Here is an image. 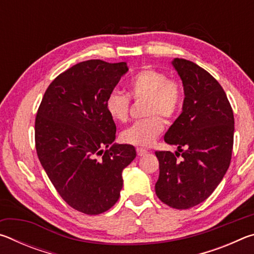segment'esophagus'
<instances>
[{
  "instance_id": "esophagus-1",
  "label": "esophagus",
  "mask_w": 254,
  "mask_h": 254,
  "mask_svg": "<svg viewBox=\"0 0 254 254\" xmlns=\"http://www.w3.org/2000/svg\"><path fill=\"white\" fill-rule=\"evenodd\" d=\"M136 153H137V156L141 157V156H144V154H147L148 151L143 148H136Z\"/></svg>"
}]
</instances>
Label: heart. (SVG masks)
<instances>
[{
    "label": "heart",
    "mask_w": 254,
    "mask_h": 254,
    "mask_svg": "<svg viewBox=\"0 0 254 254\" xmlns=\"http://www.w3.org/2000/svg\"><path fill=\"white\" fill-rule=\"evenodd\" d=\"M183 87L180 81L168 77L165 71L145 67L133 75L127 83V95L112 92L106 97L105 107L110 117L117 122L127 121L130 113V98L144 100L143 114L147 118L139 120L121 133L126 143L149 145L160 134L166 120L174 119L183 105Z\"/></svg>",
    "instance_id": "b5f03b06"
}]
</instances>
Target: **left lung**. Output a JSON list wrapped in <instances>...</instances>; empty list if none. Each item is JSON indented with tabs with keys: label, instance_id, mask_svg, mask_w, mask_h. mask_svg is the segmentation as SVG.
Here are the masks:
<instances>
[{
	"label": "left lung",
	"instance_id": "obj_1",
	"mask_svg": "<svg viewBox=\"0 0 254 254\" xmlns=\"http://www.w3.org/2000/svg\"><path fill=\"white\" fill-rule=\"evenodd\" d=\"M173 65L184 84L183 112L166 132L178 151H156V194L177 209L200 204L229 169L234 140V115L220 83L195 63L176 58Z\"/></svg>",
	"mask_w": 254,
	"mask_h": 254
}]
</instances>
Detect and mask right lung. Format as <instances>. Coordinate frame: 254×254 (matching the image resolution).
<instances>
[{
	"mask_svg": "<svg viewBox=\"0 0 254 254\" xmlns=\"http://www.w3.org/2000/svg\"><path fill=\"white\" fill-rule=\"evenodd\" d=\"M127 71L126 63L76 64L48 86L37 112L38 158L60 197L80 213L102 214L117 203L122 171L136 156L131 144L109 148L117 127L106 97Z\"/></svg>",
	"mask_w": 254,
	"mask_h": 254,
	"instance_id": "right-lung-1",
	"label": "right lung"
}]
</instances>
